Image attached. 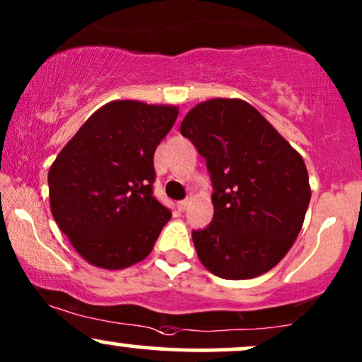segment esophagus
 Instances as JSON below:
<instances>
[{
  "label": "esophagus",
  "instance_id": "1",
  "mask_svg": "<svg viewBox=\"0 0 362 362\" xmlns=\"http://www.w3.org/2000/svg\"><path fill=\"white\" fill-rule=\"evenodd\" d=\"M187 206H189V201H187V199H185V201H178L177 202V209L180 211V213H184V211L187 209Z\"/></svg>",
  "mask_w": 362,
  "mask_h": 362
}]
</instances>
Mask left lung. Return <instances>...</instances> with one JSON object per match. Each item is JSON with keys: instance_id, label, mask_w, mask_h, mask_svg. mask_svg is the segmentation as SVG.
Masks as SVG:
<instances>
[{"instance_id": "1", "label": "left lung", "mask_w": 362, "mask_h": 362, "mask_svg": "<svg viewBox=\"0 0 362 362\" xmlns=\"http://www.w3.org/2000/svg\"><path fill=\"white\" fill-rule=\"evenodd\" d=\"M204 156L214 216L192 231L199 260L223 279H252L284 259L300 233L311 189L300 153L240 98H213L182 120Z\"/></svg>"}]
</instances>
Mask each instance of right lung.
<instances>
[{
  "label": "right lung",
  "mask_w": 362,
  "mask_h": 362,
  "mask_svg": "<svg viewBox=\"0 0 362 362\" xmlns=\"http://www.w3.org/2000/svg\"><path fill=\"white\" fill-rule=\"evenodd\" d=\"M177 115L173 105L110 102L57 155L47 175L51 213L88 264L126 269L155 247L172 213L153 195V155Z\"/></svg>",
  "instance_id": "1"
}]
</instances>
